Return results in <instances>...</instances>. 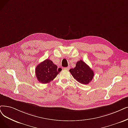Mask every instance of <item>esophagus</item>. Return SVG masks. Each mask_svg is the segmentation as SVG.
I'll return each mask as SVG.
<instances>
[{"label":"esophagus","mask_w":128,"mask_h":128,"mask_svg":"<svg viewBox=\"0 0 128 128\" xmlns=\"http://www.w3.org/2000/svg\"><path fill=\"white\" fill-rule=\"evenodd\" d=\"M69 68H70L68 67H66V68H64V70H68L69 69Z\"/></svg>","instance_id":"34e87169"}]
</instances>
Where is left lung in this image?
Instances as JSON below:
<instances>
[{"label":"left lung","instance_id":"obj_1","mask_svg":"<svg viewBox=\"0 0 128 128\" xmlns=\"http://www.w3.org/2000/svg\"><path fill=\"white\" fill-rule=\"evenodd\" d=\"M74 79L81 84H87L94 76V71L82 60L76 62V67L69 70Z\"/></svg>","mask_w":128,"mask_h":128}]
</instances>
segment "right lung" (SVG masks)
Wrapping results in <instances>:
<instances>
[{
    "instance_id": "1",
    "label": "right lung",
    "mask_w": 128,
    "mask_h": 128,
    "mask_svg": "<svg viewBox=\"0 0 128 128\" xmlns=\"http://www.w3.org/2000/svg\"><path fill=\"white\" fill-rule=\"evenodd\" d=\"M61 71L52 60L46 59L40 63L36 68V76L41 84H48L52 81Z\"/></svg>"
}]
</instances>
